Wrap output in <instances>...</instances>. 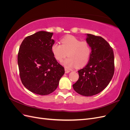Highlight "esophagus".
Wrapping results in <instances>:
<instances>
[{
	"label": "esophagus",
	"mask_w": 130,
	"mask_h": 130,
	"mask_svg": "<svg viewBox=\"0 0 130 130\" xmlns=\"http://www.w3.org/2000/svg\"><path fill=\"white\" fill-rule=\"evenodd\" d=\"M70 72V70L67 69H65V73H68Z\"/></svg>",
	"instance_id": "obj_1"
}]
</instances>
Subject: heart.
Returning <instances> with one entry per match:
<instances>
[{"instance_id": "heart-1", "label": "heart", "mask_w": 130, "mask_h": 130, "mask_svg": "<svg viewBox=\"0 0 130 130\" xmlns=\"http://www.w3.org/2000/svg\"><path fill=\"white\" fill-rule=\"evenodd\" d=\"M61 45L55 42L51 47L55 58L62 61L67 55L68 57L62 62L66 68H72L76 66L82 67L87 63L91 54V48L86 41H80L73 36H67L61 40Z\"/></svg>"}]
</instances>
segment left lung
Wrapping results in <instances>:
<instances>
[{
	"mask_svg": "<svg viewBox=\"0 0 130 130\" xmlns=\"http://www.w3.org/2000/svg\"><path fill=\"white\" fill-rule=\"evenodd\" d=\"M86 41L92 49L88 64L78 70L79 78L73 87L84 96H92L103 90L109 84L115 73L113 50L101 36L87 34Z\"/></svg>",
	"mask_w": 130,
	"mask_h": 130,
	"instance_id": "1",
	"label": "left lung"
}]
</instances>
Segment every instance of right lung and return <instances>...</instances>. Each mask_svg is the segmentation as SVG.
I'll return each instance as SVG.
<instances>
[{
    "mask_svg": "<svg viewBox=\"0 0 130 130\" xmlns=\"http://www.w3.org/2000/svg\"><path fill=\"white\" fill-rule=\"evenodd\" d=\"M53 32L38 31L23 41L18 54L21 80L25 87L41 95L53 93L64 74L51 50Z\"/></svg>",
    "mask_w": 130,
    "mask_h": 130,
    "instance_id": "right-lung-1",
    "label": "right lung"
}]
</instances>
